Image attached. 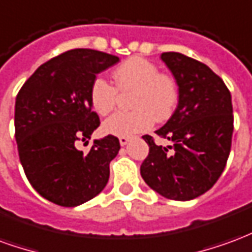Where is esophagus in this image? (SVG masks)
Segmentation results:
<instances>
[{"instance_id":"obj_1","label":"esophagus","mask_w":252,"mask_h":252,"mask_svg":"<svg viewBox=\"0 0 252 252\" xmlns=\"http://www.w3.org/2000/svg\"><path fill=\"white\" fill-rule=\"evenodd\" d=\"M119 142H120L121 146H126L128 142H129V139H128V137H120V139H119Z\"/></svg>"}]
</instances>
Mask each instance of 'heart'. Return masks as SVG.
Segmentation results:
<instances>
[{"instance_id": "obj_1", "label": "heart", "mask_w": 252, "mask_h": 252, "mask_svg": "<svg viewBox=\"0 0 252 252\" xmlns=\"http://www.w3.org/2000/svg\"><path fill=\"white\" fill-rule=\"evenodd\" d=\"M116 86L121 93H131L129 113H116L105 121L102 129L108 135L129 137L151 128L154 119L166 120L178 99V88L173 78L159 72L154 63L143 58H131L113 72ZM117 89L104 78L92 85L90 101L93 109L106 116L116 108Z\"/></svg>"}]
</instances>
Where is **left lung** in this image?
Returning <instances> with one entry per match:
<instances>
[{"label":"left lung","instance_id":"obj_1","mask_svg":"<svg viewBox=\"0 0 252 252\" xmlns=\"http://www.w3.org/2000/svg\"><path fill=\"white\" fill-rule=\"evenodd\" d=\"M160 59L178 85V105L155 133L171 142L150 147L140 166L144 182L166 198L193 200L216 184L231 151L233 116L231 93L209 67L180 52H163Z\"/></svg>","mask_w":252,"mask_h":252}]
</instances>
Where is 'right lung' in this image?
<instances>
[{"label": "right lung", "instance_id": "1", "mask_svg": "<svg viewBox=\"0 0 252 252\" xmlns=\"http://www.w3.org/2000/svg\"><path fill=\"white\" fill-rule=\"evenodd\" d=\"M119 62L106 52L77 48L43 63L20 89L14 129L20 162L32 188L61 206H78L99 194L120 150L116 136L95 139L88 154L75 142L99 126L92 110L95 75Z\"/></svg>", "mask_w": 252, "mask_h": 252}]
</instances>
